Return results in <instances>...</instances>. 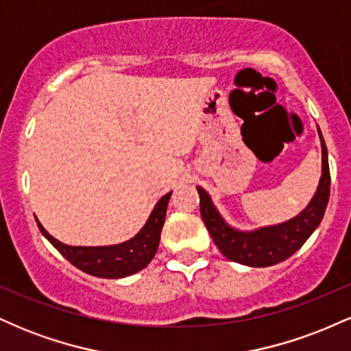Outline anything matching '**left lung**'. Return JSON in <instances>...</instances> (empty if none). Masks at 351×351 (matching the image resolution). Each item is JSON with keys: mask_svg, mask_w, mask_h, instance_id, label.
<instances>
[{"mask_svg": "<svg viewBox=\"0 0 351 351\" xmlns=\"http://www.w3.org/2000/svg\"><path fill=\"white\" fill-rule=\"evenodd\" d=\"M318 136L322 145V176L317 191L299 215L284 223L257 228L252 231H239L224 221L213 203L211 196L201 186H196L199 193L201 216L223 256L249 267H269L289 259L312 236L320 221L324 219L330 198L328 153L320 128H318Z\"/></svg>", "mask_w": 351, "mask_h": 351, "instance_id": "8db88e82", "label": "left lung"}]
</instances>
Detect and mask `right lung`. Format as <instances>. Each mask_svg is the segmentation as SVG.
<instances>
[{
    "label": "right lung",
    "mask_w": 351,
    "mask_h": 351,
    "mask_svg": "<svg viewBox=\"0 0 351 351\" xmlns=\"http://www.w3.org/2000/svg\"><path fill=\"white\" fill-rule=\"evenodd\" d=\"M170 196L171 191L167 193L162 199H158L145 226L132 239L120 244L94 245V247L92 245L64 244L52 237L38 219L36 223L41 229L43 236L80 271L95 277H104V279H122V277L134 276L142 271L155 257L158 251L160 234H162Z\"/></svg>",
    "instance_id": "right-lung-1"
}]
</instances>
